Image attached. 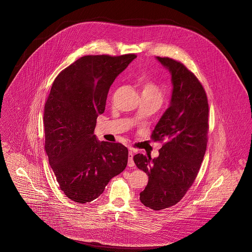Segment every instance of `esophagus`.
Listing matches in <instances>:
<instances>
[{"label":"esophagus","mask_w":252,"mask_h":252,"mask_svg":"<svg viewBox=\"0 0 252 252\" xmlns=\"http://www.w3.org/2000/svg\"><path fill=\"white\" fill-rule=\"evenodd\" d=\"M128 166L133 167L134 166V161H133V153L132 151L128 152Z\"/></svg>","instance_id":"1"}]
</instances>
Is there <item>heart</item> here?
Returning <instances> with one entry per match:
<instances>
[{"label":"heart","mask_w":252,"mask_h":252,"mask_svg":"<svg viewBox=\"0 0 252 252\" xmlns=\"http://www.w3.org/2000/svg\"><path fill=\"white\" fill-rule=\"evenodd\" d=\"M142 95H146L149 97H155L159 100L162 98V89L155 83L154 81H146L143 84V89H142Z\"/></svg>","instance_id":"obj_1"}]
</instances>
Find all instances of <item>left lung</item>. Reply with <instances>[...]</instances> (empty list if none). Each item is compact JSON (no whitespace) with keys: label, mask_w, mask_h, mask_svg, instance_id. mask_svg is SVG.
Segmentation results:
<instances>
[{"label":"left lung","mask_w":252,"mask_h":252,"mask_svg":"<svg viewBox=\"0 0 252 252\" xmlns=\"http://www.w3.org/2000/svg\"><path fill=\"white\" fill-rule=\"evenodd\" d=\"M155 58L169 71L173 84L169 107L152 135L164 145L158 157L138 154L133 160L149 176L140 200L158 211L176 204L196 177L206 151L209 108L205 91L193 73L174 59Z\"/></svg>","instance_id":"left-lung-1"}]
</instances>
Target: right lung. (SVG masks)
Returning <instances> with one entry per match:
<instances>
[{"label":"right lung","instance_id":"obj_1","mask_svg":"<svg viewBox=\"0 0 252 252\" xmlns=\"http://www.w3.org/2000/svg\"><path fill=\"white\" fill-rule=\"evenodd\" d=\"M134 58L82 57L52 85L43 118L45 150L60 189L78 203L96 199L126 167L127 149L98 141L94 130L111 84Z\"/></svg>","mask_w":252,"mask_h":252}]
</instances>
